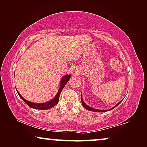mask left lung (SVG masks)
I'll return each mask as SVG.
<instances>
[{
    "label": "left lung",
    "instance_id": "left-lung-1",
    "mask_svg": "<svg viewBox=\"0 0 147 147\" xmlns=\"http://www.w3.org/2000/svg\"><path fill=\"white\" fill-rule=\"evenodd\" d=\"M81 96H82V94H81ZM122 101H120V102H118V103L116 104V105L114 106V107H113V108H110V110H98V109H95V108H92V107H90L89 106H88L87 104H85V102H84V100H83V99H82V105H83V106L85 108H86V109L87 110H90V111H93V112H106V111H108V110H112V109H114V108L115 107H116V106H117L118 104H119L120 102H121Z\"/></svg>",
    "mask_w": 147,
    "mask_h": 147
}]
</instances>
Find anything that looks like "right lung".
I'll list each match as a JSON object with an SVG mask.
<instances>
[{
  "mask_svg": "<svg viewBox=\"0 0 147 147\" xmlns=\"http://www.w3.org/2000/svg\"><path fill=\"white\" fill-rule=\"evenodd\" d=\"M71 77L70 75H66L64 76L62 79L61 80V82H60V88L58 90V92L56 94V96L53 98V99H52L50 101L45 102V103H33V102H31L29 101H27V100H25L23 96H22L21 94L19 93V92L17 91V93L19 94V96H20V98H21L22 100H23L24 102L26 104H27L29 107H31L32 108H34V109H37V110H48L51 108L53 106H55L56 104L58 103L59 100V95L61 94V92L62 91V90L63 89V88L65 87V86L66 85V84L67 83V82L69 81V78Z\"/></svg>",
  "mask_w": 147,
  "mask_h": 147,
  "instance_id": "right-lung-1",
  "label": "right lung"
}]
</instances>
